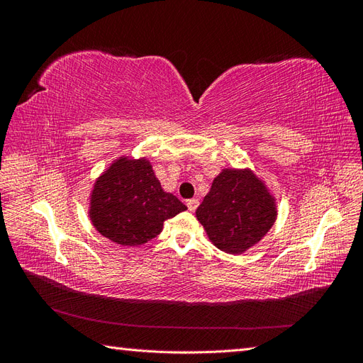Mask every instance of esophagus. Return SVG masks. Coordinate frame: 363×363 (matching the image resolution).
Masks as SVG:
<instances>
[{
    "label": "esophagus",
    "mask_w": 363,
    "mask_h": 363,
    "mask_svg": "<svg viewBox=\"0 0 363 363\" xmlns=\"http://www.w3.org/2000/svg\"><path fill=\"white\" fill-rule=\"evenodd\" d=\"M199 204H200V201L196 200V199H191V200L186 201V206H188V208H189L191 212H195L196 207H199Z\"/></svg>",
    "instance_id": "obj_1"
}]
</instances>
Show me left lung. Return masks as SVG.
Masks as SVG:
<instances>
[{
    "label": "left lung",
    "instance_id": "1",
    "mask_svg": "<svg viewBox=\"0 0 363 363\" xmlns=\"http://www.w3.org/2000/svg\"><path fill=\"white\" fill-rule=\"evenodd\" d=\"M195 215L216 248L242 255L276 223L277 203L265 182L250 168H224Z\"/></svg>",
    "mask_w": 363,
    "mask_h": 363
}]
</instances>
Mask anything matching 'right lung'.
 I'll return each instance as SVG.
<instances>
[{
  "mask_svg": "<svg viewBox=\"0 0 363 363\" xmlns=\"http://www.w3.org/2000/svg\"><path fill=\"white\" fill-rule=\"evenodd\" d=\"M177 196L164 192L147 157L121 156L94 183L89 218L104 238L139 247L156 238L163 223L186 211Z\"/></svg>",
  "mask_w": 363,
  "mask_h": 363,
  "instance_id": "1",
  "label": "right lung"
}]
</instances>
